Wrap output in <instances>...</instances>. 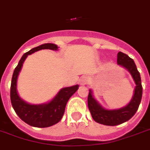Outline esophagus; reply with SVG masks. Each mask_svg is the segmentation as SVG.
Listing matches in <instances>:
<instances>
[{"instance_id": "esophagus-1", "label": "esophagus", "mask_w": 150, "mask_h": 150, "mask_svg": "<svg viewBox=\"0 0 150 150\" xmlns=\"http://www.w3.org/2000/svg\"><path fill=\"white\" fill-rule=\"evenodd\" d=\"M88 82V79L86 76H81V78L79 79V83L81 85V86H84V85H86Z\"/></svg>"}]
</instances>
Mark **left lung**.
I'll return each instance as SVG.
<instances>
[{
	"label": "left lung",
	"mask_w": 150,
	"mask_h": 150,
	"mask_svg": "<svg viewBox=\"0 0 150 150\" xmlns=\"http://www.w3.org/2000/svg\"><path fill=\"white\" fill-rule=\"evenodd\" d=\"M117 64L129 72L136 86L133 90V98L127 105L116 110H107L101 106L93 97V90L91 88L89 89L88 107L92 117L96 122L105 125L113 126L129 121L136 113L142 97L141 76L133 59L125 53L119 52L117 53Z\"/></svg>",
	"instance_id": "1"
}]
</instances>
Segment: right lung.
I'll return each mask as SVG.
<instances>
[{"label": "right lung", "mask_w": 150, "mask_h": 150, "mask_svg": "<svg viewBox=\"0 0 150 150\" xmlns=\"http://www.w3.org/2000/svg\"><path fill=\"white\" fill-rule=\"evenodd\" d=\"M41 50H57L58 46L52 43L43 44L32 49L21 57L17 66L14 69L12 77L10 98L13 110L23 121L33 127L46 128L58 123L62 120L68 100L74 93H76L79 86L76 85L70 87L62 88L52 100L46 103L33 105L23 100L17 93V84L18 75L27 57Z\"/></svg>", "instance_id": "add662e5"}]
</instances>
